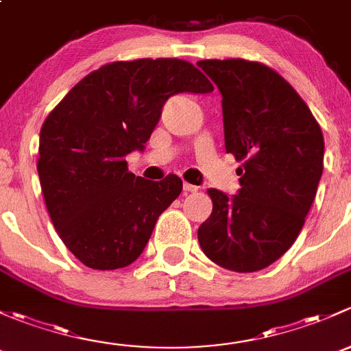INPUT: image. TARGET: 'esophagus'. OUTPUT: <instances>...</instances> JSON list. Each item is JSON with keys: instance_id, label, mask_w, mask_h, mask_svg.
Wrapping results in <instances>:
<instances>
[{"instance_id": "34e87169", "label": "esophagus", "mask_w": 351, "mask_h": 351, "mask_svg": "<svg viewBox=\"0 0 351 351\" xmlns=\"http://www.w3.org/2000/svg\"><path fill=\"white\" fill-rule=\"evenodd\" d=\"M182 189H184V193H196L197 189H199V187L197 186H194V184H189V182H184L182 184Z\"/></svg>"}]
</instances>
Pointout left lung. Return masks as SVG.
Segmentation results:
<instances>
[{
	"label": "left lung",
	"mask_w": 351,
	"mask_h": 351,
	"mask_svg": "<svg viewBox=\"0 0 351 351\" xmlns=\"http://www.w3.org/2000/svg\"><path fill=\"white\" fill-rule=\"evenodd\" d=\"M221 93L226 154L243 160L240 189H208L213 213L197 230L209 260L256 272L280 258L304 225L323 174L324 138L291 84L258 62L199 60Z\"/></svg>",
	"instance_id": "left-lung-1"
}]
</instances>
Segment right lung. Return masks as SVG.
I'll list each match as a JSON object with an SVG mask.
<instances>
[{"instance_id":"obj_1","label":"right lung","mask_w":351,"mask_h":351,"mask_svg":"<svg viewBox=\"0 0 351 351\" xmlns=\"http://www.w3.org/2000/svg\"><path fill=\"white\" fill-rule=\"evenodd\" d=\"M211 91L186 60L113 62L86 75L47 117L37 164L42 193L60 240L86 267L121 269L142 255L182 180L143 179L128 172L125 157L145 150L169 97Z\"/></svg>"}]
</instances>
